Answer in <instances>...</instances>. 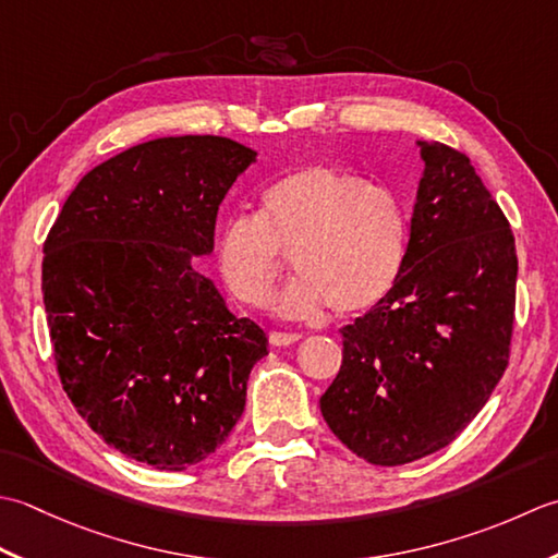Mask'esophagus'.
<instances>
[{
  "label": "esophagus",
  "instance_id": "1",
  "mask_svg": "<svg viewBox=\"0 0 558 558\" xmlns=\"http://www.w3.org/2000/svg\"><path fill=\"white\" fill-rule=\"evenodd\" d=\"M301 339V335L299 332H269V342L275 344V347H291V344H295Z\"/></svg>",
  "mask_w": 558,
  "mask_h": 558
}]
</instances>
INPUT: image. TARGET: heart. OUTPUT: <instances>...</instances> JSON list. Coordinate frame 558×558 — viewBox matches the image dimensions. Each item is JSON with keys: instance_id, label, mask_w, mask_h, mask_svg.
I'll list each match as a JSON object with an SVG mask.
<instances>
[{"instance_id": "1", "label": "heart", "mask_w": 558, "mask_h": 558, "mask_svg": "<svg viewBox=\"0 0 558 558\" xmlns=\"http://www.w3.org/2000/svg\"><path fill=\"white\" fill-rule=\"evenodd\" d=\"M409 221L390 190L332 166H301L259 195L257 216H231L216 233V267L253 308H269L291 253L295 277L279 313L315 320L332 308L351 317L388 299L407 259Z\"/></svg>"}]
</instances>
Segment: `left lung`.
I'll return each mask as SVG.
<instances>
[{
  "mask_svg": "<svg viewBox=\"0 0 558 558\" xmlns=\"http://www.w3.org/2000/svg\"><path fill=\"white\" fill-rule=\"evenodd\" d=\"M424 170L407 259L388 299L339 329L342 368L320 397L332 434L383 468L446 448L508 366L518 257L470 158L418 140Z\"/></svg>",
  "mask_w": 558,
  "mask_h": 558,
  "instance_id": "left-lung-1",
  "label": "left lung"
}]
</instances>
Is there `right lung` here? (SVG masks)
Masks as SVG:
<instances>
[{"label":"right lung","instance_id":"1","mask_svg":"<svg viewBox=\"0 0 558 558\" xmlns=\"http://www.w3.org/2000/svg\"><path fill=\"white\" fill-rule=\"evenodd\" d=\"M257 151L158 136L108 158L66 197L43 247V303L62 388L108 446L183 472L229 438L263 327L231 313L195 259Z\"/></svg>","mask_w":558,"mask_h":558}]
</instances>
